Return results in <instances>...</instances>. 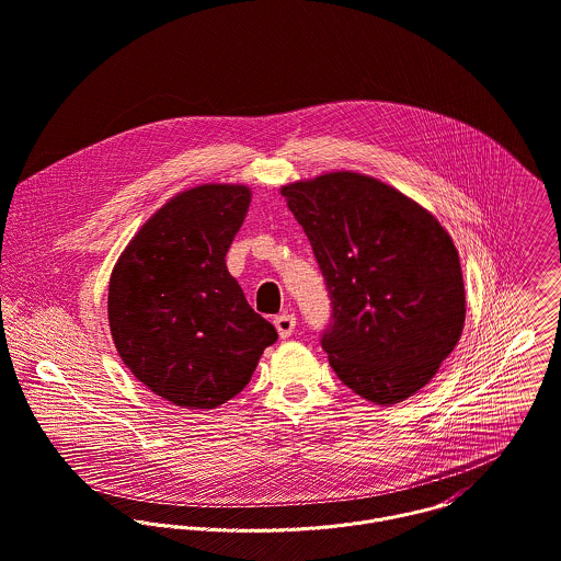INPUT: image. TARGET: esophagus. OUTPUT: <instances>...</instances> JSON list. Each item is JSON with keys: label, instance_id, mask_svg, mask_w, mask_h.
I'll list each match as a JSON object with an SVG mask.
<instances>
[{"label": "esophagus", "instance_id": "esophagus-1", "mask_svg": "<svg viewBox=\"0 0 561 561\" xmlns=\"http://www.w3.org/2000/svg\"><path fill=\"white\" fill-rule=\"evenodd\" d=\"M274 327H276L280 340H287V337L294 333V329H296V316H291V313L276 316V318H274Z\"/></svg>", "mask_w": 561, "mask_h": 561}]
</instances>
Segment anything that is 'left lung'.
Instances as JSON below:
<instances>
[{
	"label": "left lung",
	"instance_id": "1",
	"mask_svg": "<svg viewBox=\"0 0 561 561\" xmlns=\"http://www.w3.org/2000/svg\"><path fill=\"white\" fill-rule=\"evenodd\" d=\"M307 232L331 300L320 344L362 398L424 387L466 320L459 254L439 221L374 179L335 172L280 191Z\"/></svg>",
	"mask_w": 561,
	"mask_h": 561
}]
</instances>
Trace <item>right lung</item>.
<instances>
[{
    "mask_svg": "<svg viewBox=\"0 0 561 561\" xmlns=\"http://www.w3.org/2000/svg\"><path fill=\"white\" fill-rule=\"evenodd\" d=\"M248 204L241 185L176 195L144 224L111 276L108 322L122 362L185 409L237 396L278 340L226 267Z\"/></svg>",
    "mask_w": 561,
    "mask_h": 561,
    "instance_id": "add662e5",
    "label": "right lung"
}]
</instances>
